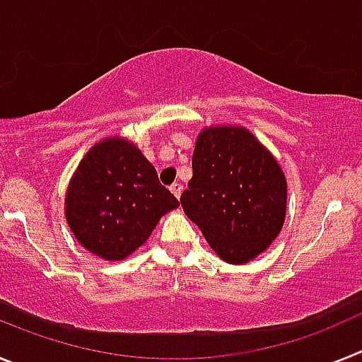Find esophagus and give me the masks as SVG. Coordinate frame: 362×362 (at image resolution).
Returning <instances> with one entry per match:
<instances>
[{
	"mask_svg": "<svg viewBox=\"0 0 362 362\" xmlns=\"http://www.w3.org/2000/svg\"><path fill=\"white\" fill-rule=\"evenodd\" d=\"M170 192L179 199V197H181V192H183V185H181V183H174L170 187Z\"/></svg>",
	"mask_w": 362,
	"mask_h": 362,
	"instance_id": "esophagus-1",
	"label": "esophagus"
}]
</instances>
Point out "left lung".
Masks as SVG:
<instances>
[{
    "label": "left lung",
    "mask_w": 362,
    "mask_h": 362,
    "mask_svg": "<svg viewBox=\"0 0 362 362\" xmlns=\"http://www.w3.org/2000/svg\"><path fill=\"white\" fill-rule=\"evenodd\" d=\"M192 172L181 206L214 252L243 264L267 250L286 216V179L254 134L239 127L204 129Z\"/></svg>",
    "instance_id": "obj_1"
}]
</instances>
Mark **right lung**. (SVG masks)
Returning a JSON list of instances; mask_svg holds the SVG:
<instances>
[{"label":"right lung","instance_id":"add662e5","mask_svg":"<svg viewBox=\"0 0 362 362\" xmlns=\"http://www.w3.org/2000/svg\"><path fill=\"white\" fill-rule=\"evenodd\" d=\"M65 203L76 239L107 261L137 250L161 216L179 206L141 150L119 137L105 139L86 152Z\"/></svg>","mask_w":362,"mask_h":362}]
</instances>
